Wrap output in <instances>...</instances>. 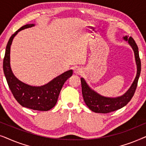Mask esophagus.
I'll return each instance as SVG.
<instances>
[{
    "label": "esophagus",
    "instance_id": "esophagus-1",
    "mask_svg": "<svg viewBox=\"0 0 146 146\" xmlns=\"http://www.w3.org/2000/svg\"><path fill=\"white\" fill-rule=\"evenodd\" d=\"M82 72H83V70L81 68L78 67V68H75V70H74V74L76 75H80L82 74Z\"/></svg>",
    "mask_w": 146,
    "mask_h": 146
}]
</instances>
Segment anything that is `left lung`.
<instances>
[{"label": "left lung", "instance_id": "obj_1", "mask_svg": "<svg viewBox=\"0 0 146 146\" xmlns=\"http://www.w3.org/2000/svg\"><path fill=\"white\" fill-rule=\"evenodd\" d=\"M123 39L128 42L134 52L135 64L137 66L136 76L126 92L120 96L115 98L106 97L100 95L89 86L84 78H81L84 100L89 109L94 112L106 113L120 109L127 105L134 94L141 72V61L139 56L138 47L131 36L128 38L127 36H125L123 37Z\"/></svg>", "mask_w": 146, "mask_h": 146}]
</instances>
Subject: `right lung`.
Listing matches in <instances>:
<instances>
[{
	"instance_id": "right-lung-1",
	"label": "right lung",
	"mask_w": 146,
	"mask_h": 146,
	"mask_svg": "<svg viewBox=\"0 0 146 146\" xmlns=\"http://www.w3.org/2000/svg\"><path fill=\"white\" fill-rule=\"evenodd\" d=\"M35 24H29L15 32L6 47L3 60V70L8 85L17 101L22 106L38 111H48L52 108L57 102L59 94L64 84L73 74L70 70L58 76L49 82L40 86H33L19 80L14 74L11 67V46L15 36L24 29L35 27Z\"/></svg>"
}]
</instances>
